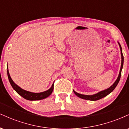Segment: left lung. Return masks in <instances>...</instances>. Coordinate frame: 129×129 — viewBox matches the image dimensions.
Returning a JSON list of instances; mask_svg holds the SVG:
<instances>
[{
	"label": "left lung",
	"mask_w": 129,
	"mask_h": 129,
	"mask_svg": "<svg viewBox=\"0 0 129 129\" xmlns=\"http://www.w3.org/2000/svg\"><path fill=\"white\" fill-rule=\"evenodd\" d=\"M118 44H119V48H120V50H121V68H120V70H119V75H118V78H117L116 81H115V82H114V83L112 84L110 87H109V88H107V89L104 90L103 91H99L98 93H96V94H91V95H87V94H80V93H77L76 91H75V90H73V92L75 93V94H76L77 96L80 98L84 99V100H89V101H97V100H100V99L101 98H103L104 97L106 96H107L108 94H110L111 92H112V91H113V90L115 89V87H116V85H118V82H119V80H120L121 75V71H122V67H123V63H124V56L122 52V48H121V46L119 42H118Z\"/></svg>",
	"instance_id": "obj_1"
}]
</instances>
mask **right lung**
I'll return each mask as SVG.
<instances>
[{"instance_id":"1","label":"right lung","mask_w":129,"mask_h":129,"mask_svg":"<svg viewBox=\"0 0 129 129\" xmlns=\"http://www.w3.org/2000/svg\"><path fill=\"white\" fill-rule=\"evenodd\" d=\"M7 74H8L9 81H10V84L11 85L13 89L15 90L19 95L21 96L22 97H23L25 100L29 101H37L43 100V99H45L46 98L49 96L53 92V88H54V84H52V85H51V87H50L49 89L46 90L45 91H43V92L33 93L31 92V91H26V90L22 89V88H20V87L18 86L17 84L14 83V81H13L11 76H10L8 68H7Z\"/></svg>"}]
</instances>
